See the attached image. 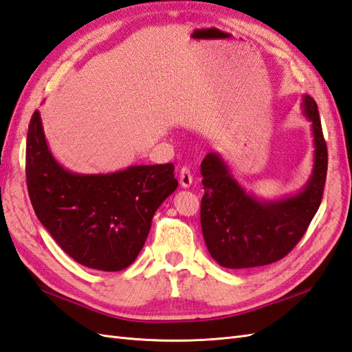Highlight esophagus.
I'll use <instances>...</instances> for the list:
<instances>
[{
	"instance_id": "34e87169",
	"label": "esophagus",
	"mask_w": 352,
	"mask_h": 352,
	"mask_svg": "<svg viewBox=\"0 0 352 352\" xmlns=\"http://www.w3.org/2000/svg\"><path fill=\"white\" fill-rule=\"evenodd\" d=\"M179 181H181V185L184 188H190L192 185V173H191L190 167L184 166L181 168V171H179Z\"/></svg>"
}]
</instances>
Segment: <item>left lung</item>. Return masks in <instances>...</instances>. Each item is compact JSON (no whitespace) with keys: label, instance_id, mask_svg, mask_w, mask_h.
Returning <instances> with one entry per match:
<instances>
[{"label":"left lung","instance_id":"left-lung-1","mask_svg":"<svg viewBox=\"0 0 352 352\" xmlns=\"http://www.w3.org/2000/svg\"><path fill=\"white\" fill-rule=\"evenodd\" d=\"M302 106L312 122L315 161L309 182L298 194L263 201L236 182L219 153L210 152L201 162L203 237L212 258L222 267L251 269L284 258L320 208L327 177V144L315 100L305 96Z\"/></svg>","mask_w":352,"mask_h":352}]
</instances>
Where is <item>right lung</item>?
<instances>
[{
	"mask_svg": "<svg viewBox=\"0 0 352 352\" xmlns=\"http://www.w3.org/2000/svg\"><path fill=\"white\" fill-rule=\"evenodd\" d=\"M27 185L34 212L61 250L89 269L128 267L146 242L152 218L177 188L173 164L77 175L49 151L38 110L27 137Z\"/></svg>",
	"mask_w": 352,
	"mask_h": 352,
	"instance_id": "1",
	"label": "right lung"
}]
</instances>
